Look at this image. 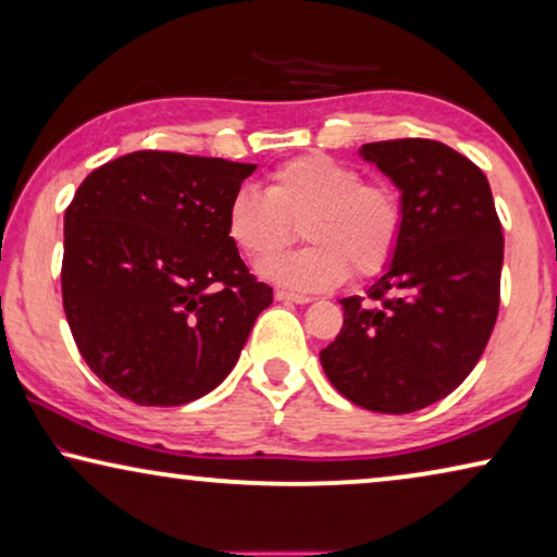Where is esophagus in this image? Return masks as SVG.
<instances>
[{
  "instance_id": "obj_1",
  "label": "esophagus",
  "mask_w": 557,
  "mask_h": 557,
  "mask_svg": "<svg viewBox=\"0 0 557 557\" xmlns=\"http://www.w3.org/2000/svg\"><path fill=\"white\" fill-rule=\"evenodd\" d=\"M276 299H278V301H292V304H309V301H311V296L294 294V292H284V288H278V292H276Z\"/></svg>"
}]
</instances>
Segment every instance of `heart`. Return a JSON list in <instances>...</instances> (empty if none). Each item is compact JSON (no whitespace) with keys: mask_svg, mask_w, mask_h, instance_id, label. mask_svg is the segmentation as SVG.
<instances>
[{"mask_svg":"<svg viewBox=\"0 0 557 557\" xmlns=\"http://www.w3.org/2000/svg\"><path fill=\"white\" fill-rule=\"evenodd\" d=\"M305 220L312 246L265 261L261 276L296 292H324L387 269L403 235V205L395 189L362 182V174L322 151L278 164L269 189L243 185L225 208V231L243 253L270 258Z\"/></svg>","mask_w":557,"mask_h":557,"instance_id":"1","label":"heart"}]
</instances>
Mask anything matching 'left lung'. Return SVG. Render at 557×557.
<instances>
[{"label": "left lung", "instance_id": "8db88e82", "mask_svg": "<svg viewBox=\"0 0 557 557\" xmlns=\"http://www.w3.org/2000/svg\"><path fill=\"white\" fill-rule=\"evenodd\" d=\"M364 162L398 187L403 235L345 324L319 352L330 383L375 413H413L456 391L499 311L505 238L484 172L431 139L364 144Z\"/></svg>", "mask_w": 557, "mask_h": 557}]
</instances>
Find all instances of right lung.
Here are the masks:
<instances>
[{
	"instance_id": "obj_1",
	"label": "right lung",
	"mask_w": 557,
	"mask_h": 557,
	"mask_svg": "<svg viewBox=\"0 0 557 557\" xmlns=\"http://www.w3.org/2000/svg\"><path fill=\"white\" fill-rule=\"evenodd\" d=\"M256 164L134 151L65 210L63 307L88 368L139 406H185L238 362L271 286L250 276L225 208Z\"/></svg>"
}]
</instances>
